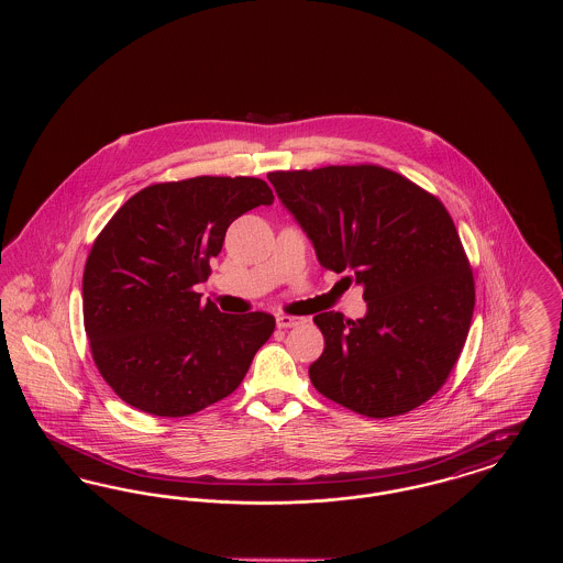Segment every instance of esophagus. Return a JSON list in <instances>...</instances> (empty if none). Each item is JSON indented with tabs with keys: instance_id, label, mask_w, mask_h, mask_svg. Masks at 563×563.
Listing matches in <instances>:
<instances>
[{
	"instance_id": "obj_1",
	"label": "esophagus",
	"mask_w": 563,
	"mask_h": 563,
	"mask_svg": "<svg viewBox=\"0 0 563 563\" xmlns=\"http://www.w3.org/2000/svg\"><path fill=\"white\" fill-rule=\"evenodd\" d=\"M303 319H297V317H289V314H278L276 317V324L280 327V329H289V327H297V324H301Z\"/></svg>"
}]
</instances>
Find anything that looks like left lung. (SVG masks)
Here are the masks:
<instances>
[{"mask_svg": "<svg viewBox=\"0 0 563 563\" xmlns=\"http://www.w3.org/2000/svg\"><path fill=\"white\" fill-rule=\"evenodd\" d=\"M268 179L322 268L344 272L367 301L356 321L314 317L324 338L308 369L314 388L367 418L429 401L454 369L475 308L473 272L441 200L375 164Z\"/></svg>", "mask_w": 563, "mask_h": 563, "instance_id": "1", "label": "left lung"}]
</instances>
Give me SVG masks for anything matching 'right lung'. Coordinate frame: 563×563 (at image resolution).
Masks as SVG:
<instances>
[{"label": "right lung", "mask_w": 563, "mask_h": 563, "mask_svg": "<svg viewBox=\"0 0 563 563\" xmlns=\"http://www.w3.org/2000/svg\"><path fill=\"white\" fill-rule=\"evenodd\" d=\"M272 202L255 177H194L141 189L109 219L84 268V329L122 401L181 418L241 386L276 321L223 314L194 287L209 278L230 223Z\"/></svg>", "instance_id": "1"}]
</instances>
